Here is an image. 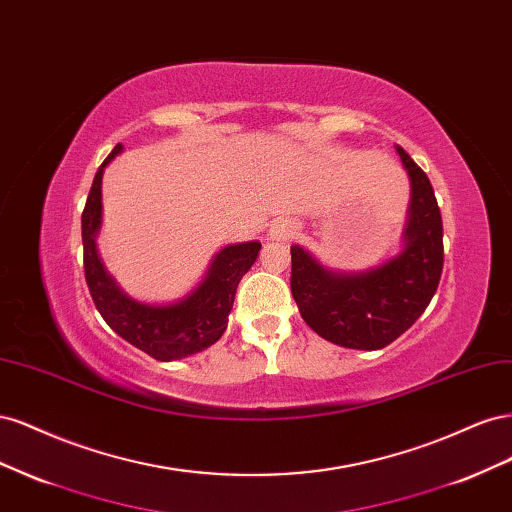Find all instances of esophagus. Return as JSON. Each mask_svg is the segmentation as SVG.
I'll return each instance as SVG.
<instances>
[{"mask_svg": "<svg viewBox=\"0 0 512 512\" xmlns=\"http://www.w3.org/2000/svg\"><path fill=\"white\" fill-rule=\"evenodd\" d=\"M297 222L292 220H277L273 222L271 230H269V239L271 241H290L294 235H297Z\"/></svg>", "mask_w": 512, "mask_h": 512, "instance_id": "obj_1", "label": "esophagus"}]
</instances>
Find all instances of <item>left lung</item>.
I'll return each mask as SVG.
<instances>
[{
    "mask_svg": "<svg viewBox=\"0 0 512 512\" xmlns=\"http://www.w3.org/2000/svg\"><path fill=\"white\" fill-rule=\"evenodd\" d=\"M397 153L410 177V207L401 252L365 271H333L290 247V290L303 320L344 348L380 350L406 333L438 290L444 245L442 215L431 183L408 153Z\"/></svg>",
    "mask_w": 512,
    "mask_h": 512,
    "instance_id": "8db88e82",
    "label": "left lung"
}]
</instances>
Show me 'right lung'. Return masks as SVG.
Returning a JSON list of instances; mask_svg holds the SVG:
<instances>
[{
  "mask_svg": "<svg viewBox=\"0 0 512 512\" xmlns=\"http://www.w3.org/2000/svg\"><path fill=\"white\" fill-rule=\"evenodd\" d=\"M121 151L123 145H117L98 168L83 209L85 280L100 316L117 335L156 361H179L207 350L224 335L237 286L262 245L245 241L222 247L200 284L175 303L151 305L128 297L104 269L96 245L102 226V175Z\"/></svg>",
  "mask_w": 512,
  "mask_h": 512,
  "instance_id": "obj_1",
  "label": "right lung"
}]
</instances>
